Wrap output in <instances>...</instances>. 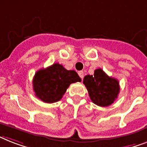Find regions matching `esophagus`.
Wrapping results in <instances>:
<instances>
[{"instance_id":"esophagus-1","label":"esophagus","mask_w":147,"mask_h":147,"mask_svg":"<svg viewBox=\"0 0 147 147\" xmlns=\"http://www.w3.org/2000/svg\"><path fill=\"white\" fill-rule=\"evenodd\" d=\"M78 74H79V76H80V77L81 79L83 78V76H84V73H83V71H79Z\"/></svg>"}]
</instances>
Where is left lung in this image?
Here are the masks:
<instances>
[{
	"label": "left lung",
	"instance_id": "1",
	"mask_svg": "<svg viewBox=\"0 0 147 147\" xmlns=\"http://www.w3.org/2000/svg\"><path fill=\"white\" fill-rule=\"evenodd\" d=\"M83 83L92 101L98 106H110L114 102L119 93V81L107 75L100 68L96 69L94 75L85 76Z\"/></svg>",
	"mask_w": 147,
	"mask_h": 147
}]
</instances>
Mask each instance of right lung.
<instances>
[{
	"label": "right lung",
	"instance_id": "1",
	"mask_svg": "<svg viewBox=\"0 0 147 147\" xmlns=\"http://www.w3.org/2000/svg\"><path fill=\"white\" fill-rule=\"evenodd\" d=\"M75 71H67L59 63L36 72L33 79L35 95L45 103L60 100L71 83L80 82Z\"/></svg>",
	"mask_w": 147,
	"mask_h": 147
}]
</instances>
